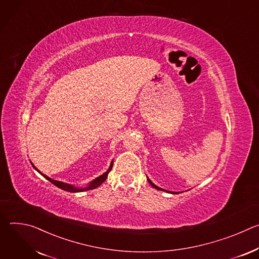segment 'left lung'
I'll list each match as a JSON object with an SVG mask.
<instances>
[{"instance_id": "8db88e82", "label": "left lung", "mask_w": 259, "mask_h": 259, "mask_svg": "<svg viewBox=\"0 0 259 259\" xmlns=\"http://www.w3.org/2000/svg\"><path fill=\"white\" fill-rule=\"evenodd\" d=\"M147 180H149V182L151 183V186L153 187V188H155V189H157V190H159V191H165V190H163V189H161V188H159V187H157L156 184H154L149 178H147ZM165 192H168V193H171V194H177V193H173V192H169V191H165Z\"/></svg>"}]
</instances>
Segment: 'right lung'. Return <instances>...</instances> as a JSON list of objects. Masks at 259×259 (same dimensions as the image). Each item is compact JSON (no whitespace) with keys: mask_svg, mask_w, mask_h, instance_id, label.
Here are the masks:
<instances>
[{"mask_svg":"<svg viewBox=\"0 0 259 259\" xmlns=\"http://www.w3.org/2000/svg\"><path fill=\"white\" fill-rule=\"evenodd\" d=\"M113 163H114V162H112V164H110L108 170H107L105 173H103V174L100 175L99 177H96L94 180H92L91 182H89V184H88V186H87L86 188H77V187L71 186V184H68V183H65V182H62V181H58V180H54V179L48 177L47 175L43 174L41 171H39L38 169H36V168L33 166L32 163H31V165H32V167H33L36 171H38L41 175H43L46 179H48L51 183H53L54 186H56L57 188H59V189H61V190H63V191L69 192V193H79V192H86V191H89V190H93V189H96L97 187H99L100 184H101L103 181H105V179L107 178L108 172H109L110 170H112V168H113Z\"/></svg>","mask_w":259,"mask_h":259,"instance_id":"1","label":"right lung"}]
</instances>
